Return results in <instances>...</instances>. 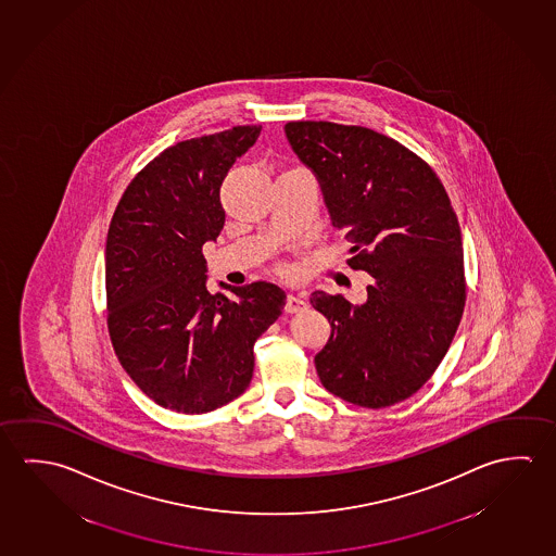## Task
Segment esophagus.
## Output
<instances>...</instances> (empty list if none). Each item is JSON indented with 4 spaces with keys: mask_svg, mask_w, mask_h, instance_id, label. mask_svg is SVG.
I'll return each mask as SVG.
<instances>
[{
    "mask_svg": "<svg viewBox=\"0 0 556 556\" xmlns=\"http://www.w3.org/2000/svg\"><path fill=\"white\" fill-rule=\"evenodd\" d=\"M306 308H308V302L304 301L299 294H289V296H287L285 309H287L289 314H299V312H304Z\"/></svg>",
    "mask_w": 556,
    "mask_h": 556,
    "instance_id": "obj_1",
    "label": "esophagus"
}]
</instances>
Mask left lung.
<instances>
[{"mask_svg": "<svg viewBox=\"0 0 556 556\" xmlns=\"http://www.w3.org/2000/svg\"><path fill=\"white\" fill-rule=\"evenodd\" d=\"M285 134L318 176L346 265L372 275L368 299L312 292L331 337L314 363L328 392L382 409L430 380L465 308L462 230L437 173L392 137L333 122H287Z\"/></svg>", "mask_w": 556, "mask_h": 556, "instance_id": "obj_1", "label": "left lung"}]
</instances>
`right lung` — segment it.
<instances>
[{
  "label": "right lung",
  "mask_w": 556,
  "mask_h": 556,
  "mask_svg": "<svg viewBox=\"0 0 556 556\" xmlns=\"http://www.w3.org/2000/svg\"><path fill=\"white\" fill-rule=\"evenodd\" d=\"M262 126H235L164 149L136 174L110 220L106 324L119 365L164 409L200 415L244 392L254 343L279 318L274 282L205 287L203 244L225 225L220 184Z\"/></svg>",
  "instance_id": "obj_1"
}]
</instances>
